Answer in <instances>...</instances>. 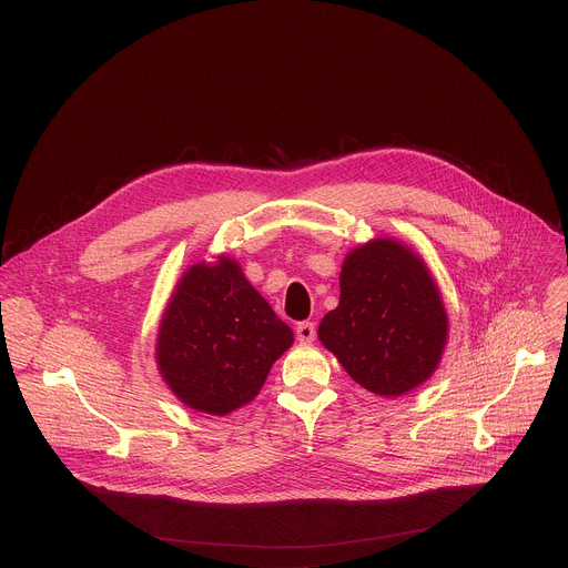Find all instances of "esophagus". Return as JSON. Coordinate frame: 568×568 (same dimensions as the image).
Listing matches in <instances>:
<instances>
[{
  "label": "esophagus",
  "instance_id": "esophagus-1",
  "mask_svg": "<svg viewBox=\"0 0 568 568\" xmlns=\"http://www.w3.org/2000/svg\"><path fill=\"white\" fill-rule=\"evenodd\" d=\"M314 336H316V327H314V323L303 321V323H298V325H296V338H298L301 343H312V341H314Z\"/></svg>",
  "mask_w": 568,
  "mask_h": 568
}]
</instances>
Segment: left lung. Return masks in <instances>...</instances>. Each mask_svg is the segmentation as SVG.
<instances>
[{
	"mask_svg": "<svg viewBox=\"0 0 568 568\" xmlns=\"http://www.w3.org/2000/svg\"><path fill=\"white\" fill-rule=\"evenodd\" d=\"M338 285L318 338L352 379L379 397L426 384L448 343V314L424 258L397 239H372L345 256Z\"/></svg>",
	"mask_w": 568,
	"mask_h": 568,
	"instance_id": "obj_1",
	"label": "left lung"
}]
</instances>
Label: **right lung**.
I'll return each instance as SVG.
<instances>
[{"label":"right lung","instance_id":"add662e5","mask_svg":"<svg viewBox=\"0 0 568 568\" xmlns=\"http://www.w3.org/2000/svg\"><path fill=\"white\" fill-rule=\"evenodd\" d=\"M294 332L245 278L219 256L184 270L162 312L155 363L169 390L192 410L225 417L263 388Z\"/></svg>","mask_w":568,"mask_h":568}]
</instances>
